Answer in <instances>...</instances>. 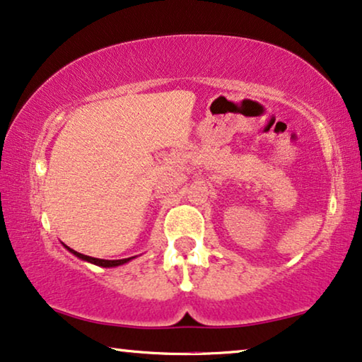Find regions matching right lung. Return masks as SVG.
<instances>
[{
    "label": "right lung",
    "instance_id": "obj_1",
    "mask_svg": "<svg viewBox=\"0 0 362 362\" xmlns=\"http://www.w3.org/2000/svg\"><path fill=\"white\" fill-rule=\"evenodd\" d=\"M65 248L70 251V253H73L76 256V258H80V259H83V261H88V263H91V264H96V266H103V268H116V266H120V264H125V263H129L130 259H134L135 256H132V258H124V259H99V258H91V256H86V255H81V253H78V251H75V250H71V248H68L66 245H64Z\"/></svg>",
    "mask_w": 362,
    "mask_h": 362
}]
</instances>
